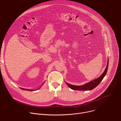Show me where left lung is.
Masks as SVG:
<instances>
[{"label": "left lung", "instance_id": "obj_1", "mask_svg": "<svg viewBox=\"0 0 121 121\" xmlns=\"http://www.w3.org/2000/svg\"><path fill=\"white\" fill-rule=\"evenodd\" d=\"M108 63H109V62L108 60L107 66L104 70V72L102 73V74L99 78L95 79V80H93V81H91L90 82L86 83V84H84L83 85L80 86L72 85L68 84L67 83H66V84L70 89H71L72 90H76V91H90V90H92L97 87V86L100 83V82L102 81L103 78H104L105 77V76L106 75L107 72V70H108Z\"/></svg>", "mask_w": 121, "mask_h": 121}]
</instances>
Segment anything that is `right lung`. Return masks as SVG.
I'll use <instances>...</instances> for the list:
<instances>
[{"label":"right lung","mask_w":121,"mask_h":121,"mask_svg":"<svg viewBox=\"0 0 121 121\" xmlns=\"http://www.w3.org/2000/svg\"><path fill=\"white\" fill-rule=\"evenodd\" d=\"M21 89L23 90H26V91H32V90H27V89H22V88H21ZM35 91V90H34Z\"/></svg>","instance_id":"1"}]
</instances>
